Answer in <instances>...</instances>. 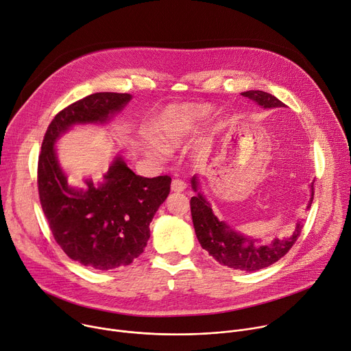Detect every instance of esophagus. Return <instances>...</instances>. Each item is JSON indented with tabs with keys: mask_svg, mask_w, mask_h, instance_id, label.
<instances>
[{
	"mask_svg": "<svg viewBox=\"0 0 351 351\" xmlns=\"http://www.w3.org/2000/svg\"><path fill=\"white\" fill-rule=\"evenodd\" d=\"M187 184L183 182V180H179V179H175L172 180V184H171V190L175 193H180L183 192V190H186Z\"/></svg>",
	"mask_w": 351,
	"mask_h": 351,
	"instance_id": "34e87169",
	"label": "esophagus"
}]
</instances>
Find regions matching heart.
Here are the masks:
<instances>
[{
    "mask_svg": "<svg viewBox=\"0 0 351 351\" xmlns=\"http://www.w3.org/2000/svg\"><path fill=\"white\" fill-rule=\"evenodd\" d=\"M214 112L208 104H180L168 106L152 123L151 134L141 136L144 151L154 158L162 159L169 151L184 147L192 138L199 127L207 121Z\"/></svg>",
    "mask_w": 351,
    "mask_h": 351,
    "instance_id": "obj_1",
    "label": "heart"
}]
</instances>
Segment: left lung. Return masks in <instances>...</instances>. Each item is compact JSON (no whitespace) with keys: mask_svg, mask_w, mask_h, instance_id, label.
I'll return each mask as SVG.
<instances>
[{"mask_svg":"<svg viewBox=\"0 0 351 351\" xmlns=\"http://www.w3.org/2000/svg\"><path fill=\"white\" fill-rule=\"evenodd\" d=\"M242 95L263 109L285 108L281 101L263 90H246L242 92ZM190 182H192V189L196 193L190 200L196 237L202 247L222 266L242 271H256L269 267L290 250L301 234L302 221L300 219L293 235L281 239L274 238L271 243L263 245L261 239L243 235L232 228L228 222L217 218L213 213L211 203L202 192L199 175H195ZM312 199L313 183H311V199L306 208L311 207Z\"/></svg>","mask_w":351,"mask_h":351,"instance_id":"8db88e82","label":"left lung"}]
</instances>
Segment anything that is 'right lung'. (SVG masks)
Listing matches in <instances>:
<instances>
[{
	"label": "right lung",
	"instance_id": "add662e5",
	"mask_svg": "<svg viewBox=\"0 0 351 351\" xmlns=\"http://www.w3.org/2000/svg\"><path fill=\"white\" fill-rule=\"evenodd\" d=\"M130 93L98 92L61 110L50 123L38 165L39 197L56 242L69 258L97 270L130 265L144 252L149 222L171 190V178L136 175L114 155L102 180L69 183L56 144L75 125H108L132 101Z\"/></svg>",
	"mask_w": 351,
	"mask_h": 351
}]
</instances>
